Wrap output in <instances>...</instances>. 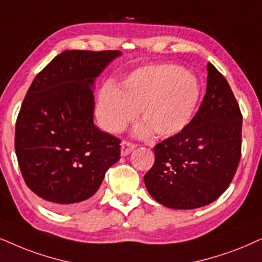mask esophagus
I'll return each instance as SVG.
<instances>
[{"mask_svg":"<svg viewBox=\"0 0 262 262\" xmlns=\"http://www.w3.org/2000/svg\"><path fill=\"white\" fill-rule=\"evenodd\" d=\"M136 148V145L131 142L123 141L121 142V156H126L130 154V152Z\"/></svg>","mask_w":262,"mask_h":262,"instance_id":"esophagus-1","label":"esophagus"}]
</instances>
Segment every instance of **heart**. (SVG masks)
<instances>
[{"mask_svg": "<svg viewBox=\"0 0 262 262\" xmlns=\"http://www.w3.org/2000/svg\"><path fill=\"white\" fill-rule=\"evenodd\" d=\"M201 98L199 80L182 66L148 64L128 74L120 88L107 81L101 88L97 119L102 128L119 132L134 120L139 110L142 136L152 131L171 137L185 130L195 117Z\"/></svg>", "mask_w": 262, "mask_h": 262, "instance_id": "b5f03b06", "label": "heart"}]
</instances>
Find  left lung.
<instances>
[{
    "mask_svg": "<svg viewBox=\"0 0 262 262\" xmlns=\"http://www.w3.org/2000/svg\"><path fill=\"white\" fill-rule=\"evenodd\" d=\"M207 90L188 127L154 147L144 183L155 201L195 209L215 201L232 182L242 147V114L232 90L212 63Z\"/></svg>",
    "mask_w": 262,
    "mask_h": 262,
    "instance_id": "8db88e82",
    "label": "left lung"
}]
</instances>
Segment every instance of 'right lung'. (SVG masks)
Returning <instances> with one entry per match:
<instances>
[{
	"label": "right lung",
	"mask_w": 262,
	"mask_h": 262,
	"mask_svg": "<svg viewBox=\"0 0 262 262\" xmlns=\"http://www.w3.org/2000/svg\"><path fill=\"white\" fill-rule=\"evenodd\" d=\"M119 50H66L30 85L15 124V152L26 185L50 208L89 201L120 159V139L94 124V84Z\"/></svg>",
	"instance_id": "1"
}]
</instances>
